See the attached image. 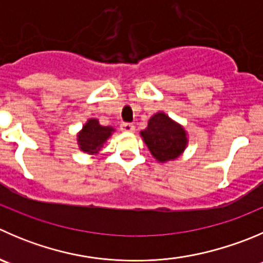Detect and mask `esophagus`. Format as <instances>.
Listing matches in <instances>:
<instances>
[{"mask_svg": "<svg viewBox=\"0 0 263 263\" xmlns=\"http://www.w3.org/2000/svg\"><path fill=\"white\" fill-rule=\"evenodd\" d=\"M121 129L123 132H134L135 131V126H134V124L128 123V122H122Z\"/></svg>", "mask_w": 263, "mask_h": 263, "instance_id": "1", "label": "esophagus"}]
</instances>
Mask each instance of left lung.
Instances as JSON below:
<instances>
[{
	"label": "left lung",
	"mask_w": 263,
	"mask_h": 263,
	"mask_svg": "<svg viewBox=\"0 0 263 263\" xmlns=\"http://www.w3.org/2000/svg\"><path fill=\"white\" fill-rule=\"evenodd\" d=\"M141 136L153 157L162 163L177 158L187 144L185 129L164 113L153 116Z\"/></svg>",
	"instance_id": "left-lung-1"
}]
</instances>
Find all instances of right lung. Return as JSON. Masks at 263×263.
<instances>
[{
  "instance_id": "right-lung-1",
  "label": "right lung",
  "mask_w": 263,
  "mask_h": 263,
  "mask_svg": "<svg viewBox=\"0 0 263 263\" xmlns=\"http://www.w3.org/2000/svg\"><path fill=\"white\" fill-rule=\"evenodd\" d=\"M113 131V127L101 126L98 119H88L82 131L78 134V144L81 150L88 154L98 153Z\"/></svg>"
}]
</instances>
